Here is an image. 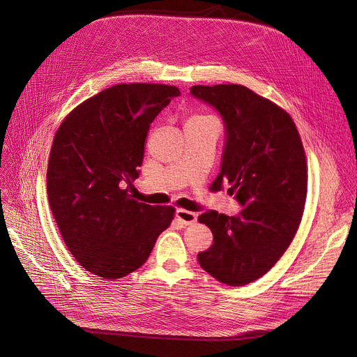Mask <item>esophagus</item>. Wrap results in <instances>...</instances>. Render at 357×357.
<instances>
[{
  "instance_id": "1",
  "label": "esophagus",
  "mask_w": 357,
  "mask_h": 357,
  "mask_svg": "<svg viewBox=\"0 0 357 357\" xmlns=\"http://www.w3.org/2000/svg\"><path fill=\"white\" fill-rule=\"evenodd\" d=\"M176 218L179 220V222L185 224V226H190V224L197 222V214L192 211H188V210H183V208H179L176 211Z\"/></svg>"
}]
</instances>
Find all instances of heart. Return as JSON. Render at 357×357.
<instances>
[{"instance_id":"heart-1","label":"heart","mask_w":357,"mask_h":357,"mask_svg":"<svg viewBox=\"0 0 357 357\" xmlns=\"http://www.w3.org/2000/svg\"><path fill=\"white\" fill-rule=\"evenodd\" d=\"M192 119H211V117H204V116H197V117H192Z\"/></svg>"}]
</instances>
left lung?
Here are the masks:
<instances>
[{"label":"left lung","mask_w":357,"mask_h":357,"mask_svg":"<svg viewBox=\"0 0 357 357\" xmlns=\"http://www.w3.org/2000/svg\"><path fill=\"white\" fill-rule=\"evenodd\" d=\"M191 93L226 123L221 172L213 185L227 182L246 207L237 217L217 211L198 217L214 236L198 261L218 282L243 287L273 268L301 224L308 185L304 146L288 112L248 86L194 85Z\"/></svg>","instance_id":"obj_1"}]
</instances>
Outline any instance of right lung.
<instances>
[{"label": "right lung", "instance_id": "add662e5", "mask_svg": "<svg viewBox=\"0 0 357 357\" xmlns=\"http://www.w3.org/2000/svg\"><path fill=\"white\" fill-rule=\"evenodd\" d=\"M179 88L117 84L75 107L56 130L47 198L66 248L88 272L119 279L139 269L174 220L172 205L133 198L150 124Z\"/></svg>", "mask_w": 357, "mask_h": 357}]
</instances>
